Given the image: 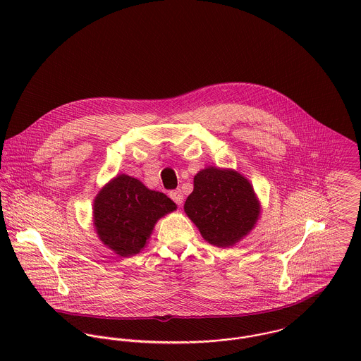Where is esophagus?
Segmentation results:
<instances>
[{"mask_svg": "<svg viewBox=\"0 0 361 361\" xmlns=\"http://www.w3.org/2000/svg\"><path fill=\"white\" fill-rule=\"evenodd\" d=\"M169 197H171L178 206L182 204V202H183V193H182V190H179V189L171 190V192H169Z\"/></svg>", "mask_w": 361, "mask_h": 361, "instance_id": "1", "label": "esophagus"}]
</instances>
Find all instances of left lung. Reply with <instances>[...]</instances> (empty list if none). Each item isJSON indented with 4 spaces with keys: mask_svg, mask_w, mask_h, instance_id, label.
I'll list each match as a JSON object with an SVG mask.
<instances>
[{
    "mask_svg": "<svg viewBox=\"0 0 361 361\" xmlns=\"http://www.w3.org/2000/svg\"><path fill=\"white\" fill-rule=\"evenodd\" d=\"M185 211L208 243L228 247L253 229L259 204L252 185L240 173L209 166L195 176Z\"/></svg>",
    "mask_w": 361,
    "mask_h": 361,
    "instance_id": "obj_1",
    "label": "left lung"
}]
</instances>
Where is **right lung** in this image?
<instances>
[{
    "instance_id": "right-lung-1",
    "label": "right lung",
    "mask_w": 361,
    "mask_h": 361,
    "mask_svg": "<svg viewBox=\"0 0 361 361\" xmlns=\"http://www.w3.org/2000/svg\"><path fill=\"white\" fill-rule=\"evenodd\" d=\"M175 208L164 193L149 190L132 176L119 175L94 200V225L104 245L128 257L146 246L157 219Z\"/></svg>"
}]
</instances>
